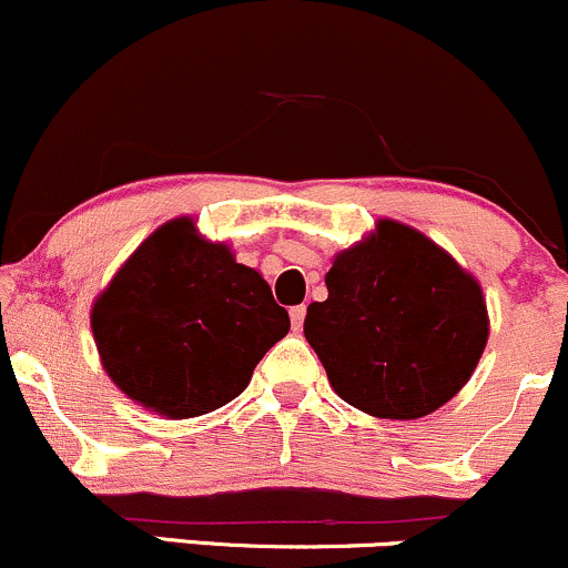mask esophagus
<instances>
[{"label":"esophagus","instance_id":"esophagus-1","mask_svg":"<svg viewBox=\"0 0 568 568\" xmlns=\"http://www.w3.org/2000/svg\"><path fill=\"white\" fill-rule=\"evenodd\" d=\"M290 318H292V329H301L303 327V318H305V305H292Z\"/></svg>","mask_w":568,"mask_h":568}]
</instances>
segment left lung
<instances>
[{"label":"left lung","mask_w":568,"mask_h":568,"mask_svg":"<svg viewBox=\"0 0 568 568\" xmlns=\"http://www.w3.org/2000/svg\"><path fill=\"white\" fill-rule=\"evenodd\" d=\"M327 301L311 303L305 341L348 405L378 418H422L469 381L488 341L480 284L413 227L341 252Z\"/></svg>","instance_id":"1"}]
</instances>
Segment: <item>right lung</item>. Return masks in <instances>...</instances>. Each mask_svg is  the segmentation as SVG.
<instances>
[{"instance_id":"right-lung-1","label":"right lung","mask_w":568,"mask_h":568,"mask_svg":"<svg viewBox=\"0 0 568 568\" xmlns=\"http://www.w3.org/2000/svg\"><path fill=\"white\" fill-rule=\"evenodd\" d=\"M91 327L120 392L161 416L193 418L244 392L290 333V314L257 271L184 216L131 254L95 301Z\"/></svg>"}]
</instances>
